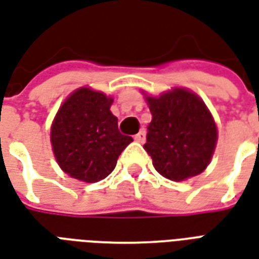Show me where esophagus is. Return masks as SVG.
<instances>
[{
	"label": "esophagus",
	"mask_w": 259,
	"mask_h": 259,
	"mask_svg": "<svg viewBox=\"0 0 259 259\" xmlns=\"http://www.w3.org/2000/svg\"><path fill=\"white\" fill-rule=\"evenodd\" d=\"M135 140L137 141V143H144V141H145V132H144V130L139 132V133L135 136Z\"/></svg>",
	"instance_id": "obj_1"
}]
</instances>
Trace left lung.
Returning a JSON list of instances; mask_svg holds the SVG:
<instances>
[{
	"label": "left lung",
	"instance_id": "left-lung-1",
	"mask_svg": "<svg viewBox=\"0 0 259 259\" xmlns=\"http://www.w3.org/2000/svg\"><path fill=\"white\" fill-rule=\"evenodd\" d=\"M145 100L152 120L144 149L156 171L173 181L202 173L217 144V126L206 104L180 88Z\"/></svg>",
	"mask_w": 259,
	"mask_h": 259
}]
</instances>
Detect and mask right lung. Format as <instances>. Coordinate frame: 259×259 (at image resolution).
I'll use <instances>...</instances> for the list:
<instances>
[{
  "instance_id": "add662e5",
  "label": "right lung",
  "mask_w": 259,
  "mask_h": 259,
  "mask_svg": "<svg viewBox=\"0 0 259 259\" xmlns=\"http://www.w3.org/2000/svg\"><path fill=\"white\" fill-rule=\"evenodd\" d=\"M112 97L81 88L57 111L51 127L53 154L61 170L85 183H97L116 166L130 136L120 135Z\"/></svg>"
}]
</instances>
